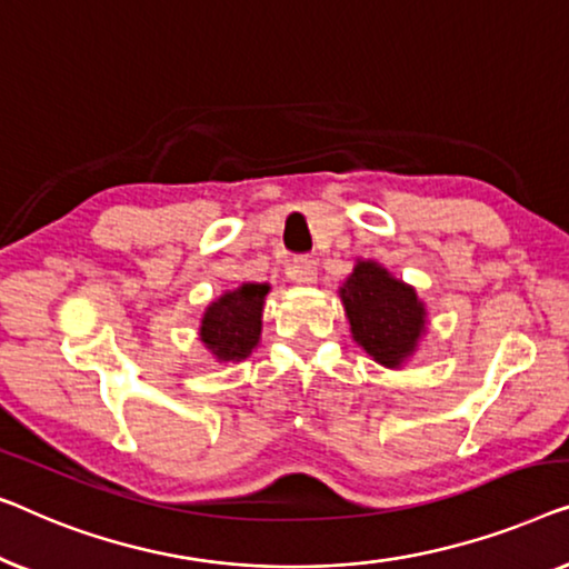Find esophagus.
<instances>
[{
  "label": "esophagus",
  "instance_id": "esophagus-1",
  "mask_svg": "<svg viewBox=\"0 0 569 569\" xmlns=\"http://www.w3.org/2000/svg\"><path fill=\"white\" fill-rule=\"evenodd\" d=\"M286 273L296 283H315L317 281V260L309 258V254H301V258L291 260V266H288Z\"/></svg>",
  "mask_w": 569,
  "mask_h": 569
}]
</instances>
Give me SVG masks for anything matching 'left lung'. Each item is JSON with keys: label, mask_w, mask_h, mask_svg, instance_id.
<instances>
[{"label": "left lung", "mask_w": 569, "mask_h": 569, "mask_svg": "<svg viewBox=\"0 0 569 569\" xmlns=\"http://www.w3.org/2000/svg\"><path fill=\"white\" fill-rule=\"evenodd\" d=\"M340 296L356 342L373 361L397 368L412 353L426 330V309L410 286L376 262H358Z\"/></svg>", "instance_id": "left-lung-1"}]
</instances>
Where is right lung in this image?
Segmentation results:
<instances>
[{"mask_svg": "<svg viewBox=\"0 0 569 569\" xmlns=\"http://www.w3.org/2000/svg\"><path fill=\"white\" fill-rule=\"evenodd\" d=\"M266 293L268 286L242 283L206 309L201 340L219 361H242L258 346Z\"/></svg>", "mask_w": 569, "mask_h": 569, "instance_id": "add662e5", "label": "right lung"}]
</instances>
